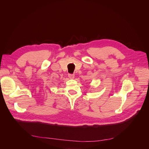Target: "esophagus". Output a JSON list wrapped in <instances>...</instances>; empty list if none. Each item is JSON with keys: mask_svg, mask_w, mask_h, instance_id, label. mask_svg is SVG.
<instances>
[{"mask_svg": "<svg viewBox=\"0 0 149 149\" xmlns=\"http://www.w3.org/2000/svg\"><path fill=\"white\" fill-rule=\"evenodd\" d=\"M74 74H68V77L70 79H74Z\"/></svg>", "mask_w": 149, "mask_h": 149, "instance_id": "34e87169", "label": "esophagus"}]
</instances>
